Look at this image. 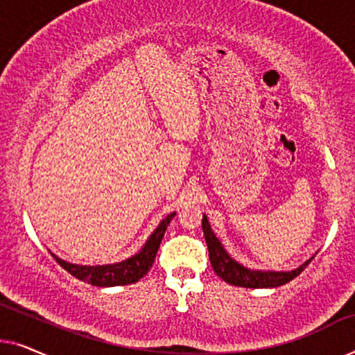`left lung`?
<instances>
[{
    "instance_id": "left-lung-1",
    "label": "left lung",
    "mask_w": 355,
    "mask_h": 355,
    "mask_svg": "<svg viewBox=\"0 0 355 355\" xmlns=\"http://www.w3.org/2000/svg\"><path fill=\"white\" fill-rule=\"evenodd\" d=\"M202 230L205 236L208 255H210V263L215 270V273L220 276L223 281L227 284L239 286V288H252V289H263V288H279L289 281H293L295 276H299L302 271L307 268V265L312 259L305 261L299 268L291 271H273V270H252L247 266L241 265L232 257L227 254L225 245L218 239L213 232L210 223H208L207 215H203Z\"/></svg>"
}]
</instances>
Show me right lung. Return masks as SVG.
Returning a JSON list of instances; mask_svg holds the SVG:
<instances>
[{"mask_svg": "<svg viewBox=\"0 0 355 355\" xmlns=\"http://www.w3.org/2000/svg\"><path fill=\"white\" fill-rule=\"evenodd\" d=\"M176 215V211L169 213L166 218H163L159 221L147 242L142 245L137 254H134L129 259L123 261H116V263H108V265H77V263H69V261L60 259V257L53 254V259H55L58 263H60L66 271H69L72 276H76L77 279L84 281V283H89L92 286H98V288H113V286H125L137 283L140 278H144L145 275L148 273V270L152 268L155 257H157V252L159 249V242H162L164 231L169 223H171L173 216Z\"/></svg>", "mask_w": 355, "mask_h": 355, "instance_id": "1", "label": "right lung"}]
</instances>
